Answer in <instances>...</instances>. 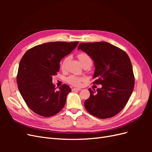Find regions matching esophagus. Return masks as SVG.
Listing matches in <instances>:
<instances>
[{
	"instance_id": "obj_1",
	"label": "esophagus",
	"mask_w": 152,
	"mask_h": 152,
	"mask_svg": "<svg viewBox=\"0 0 152 152\" xmlns=\"http://www.w3.org/2000/svg\"><path fill=\"white\" fill-rule=\"evenodd\" d=\"M81 89L80 88H73L72 89V91H80Z\"/></svg>"
}]
</instances>
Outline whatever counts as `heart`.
<instances>
[{"mask_svg": "<svg viewBox=\"0 0 152 152\" xmlns=\"http://www.w3.org/2000/svg\"><path fill=\"white\" fill-rule=\"evenodd\" d=\"M78 58H79L80 63H82V65L86 61H91V59L89 56V55L84 53H81L78 54ZM66 61V59H64L63 60H62L60 62V66L61 68H64V66H65ZM85 80H86L85 77H79L76 75H70L66 79V81L68 82V83L73 86H80L81 84V82L84 81Z\"/></svg>", "mask_w": 152, "mask_h": 152, "instance_id": "b5f03b06", "label": "heart"}]
</instances>
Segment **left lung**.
Instances as JSON below:
<instances>
[{
  "mask_svg": "<svg viewBox=\"0 0 152 152\" xmlns=\"http://www.w3.org/2000/svg\"><path fill=\"white\" fill-rule=\"evenodd\" d=\"M78 49L83 50L93 59L95 66L94 84L102 88L90 92L84 102L91 115L99 118L116 115L124 108L134 86L132 64L127 53L115 45L106 42L80 43Z\"/></svg>",
  "mask_w": 152,
  "mask_h": 152,
  "instance_id": "8db88e82",
  "label": "left lung"
}]
</instances>
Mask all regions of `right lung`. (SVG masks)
Instances as JSON below:
<instances>
[{"mask_svg":"<svg viewBox=\"0 0 152 152\" xmlns=\"http://www.w3.org/2000/svg\"><path fill=\"white\" fill-rule=\"evenodd\" d=\"M79 42H48L30 49L20 62L17 75L18 89L34 113L49 117L59 112L71 92L66 84L56 91L52 77L59 70V62L74 49Z\"/></svg>","mask_w":152,"mask_h":152,"instance_id":"obj_1","label":"right lung"}]
</instances>
